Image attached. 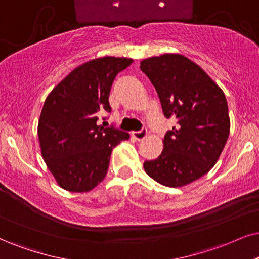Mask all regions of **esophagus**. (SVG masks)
I'll use <instances>...</instances> for the list:
<instances>
[{
  "mask_svg": "<svg viewBox=\"0 0 259 259\" xmlns=\"http://www.w3.org/2000/svg\"><path fill=\"white\" fill-rule=\"evenodd\" d=\"M132 135L134 139L136 140H143L146 139L147 135H148V133H147V129H141L140 132H133Z\"/></svg>",
  "mask_w": 259,
  "mask_h": 259,
  "instance_id": "1",
  "label": "esophagus"
}]
</instances>
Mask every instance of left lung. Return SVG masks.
Wrapping results in <instances>:
<instances>
[{
    "instance_id": "1",
    "label": "left lung",
    "mask_w": 259,
    "mask_h": 259,
    "mask_svg": "<svg viewBox=\"0 0 259 259\" xmlns=\"http://www.w3.org/2000/svg\"><path fill=\"white\" fill-rule=\"evenodd\" d=\"M140 68L158 92L166 118L177 119L163 137L161 154L143 167L168 188L188 185L210 171L227 142L231 122L225 93L183 55L147 58Z\"/></svg>"
}]
</instances>
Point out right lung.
Returning <instances> with one entry per match:
<instances>
[{"label": "right lung", "instance_id": "obj_1", "mask_svg": "<svg viewBox=\"0 0 259 259\" xmlns=\"http://www.w3.org/2000/svg\"><path fill=\"white\" fill-rule=\"evenodd\" d=\"M132 58L101 57L75 68L45 99L38 122L41 155L57 184L87 192L105 178L113 147L129 134L98 125L99 111L111 112L114 77Z\"/></svg>", "mask_w": 259, "mask_h": 259}]
</instances>
